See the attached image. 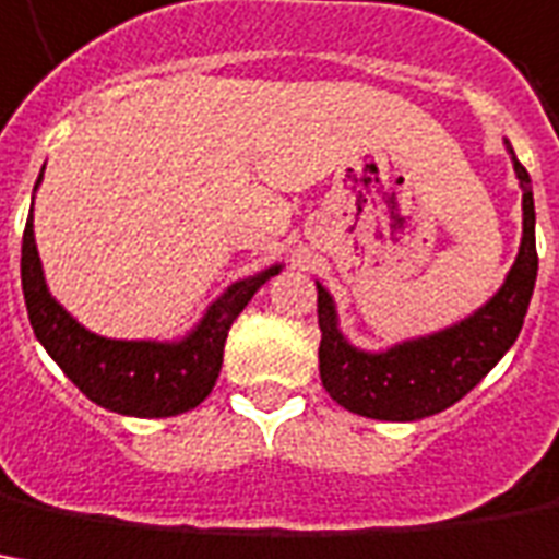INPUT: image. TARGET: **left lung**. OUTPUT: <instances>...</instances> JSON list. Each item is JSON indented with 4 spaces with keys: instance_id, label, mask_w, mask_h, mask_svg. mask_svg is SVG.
<instances>
[{
    "instance_id": "left-lung-1",
    "label": "left lung",
    "mask_w": 559,
    "mask_h": 559,
    "mask_svg": "<svg viewBox=\"0 0 559 559\" xmlns=\"http://www.w3.org/2000/svg\"><path fill=\"white\" fill-rule=\"evenodd\" d=\"M523 190V236L511 271L498 292L459 323L418 338L396 341L384 350H362L341 332L332 292L317 280L320 317V378L329 396L347 412L378 421H418L459 403L498 359L511 350L523 329L535 276V202L530 171L516 163L514 147L504 141Z\"/></svg>"
}]
</instances>
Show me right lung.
Masks as SVG:
<instances>
[{
    "label": "right lung",
    "mask_w": 559,
    "mask_h": 559,
    "mask_svg": "<svg viewBox=\"0 0 559 559\" xmlns=\"http://www.w3.org/2000/svg\"><path fill=\"white\" fill-rule=\"evenodd\" d=\"M45 171V166H43ZM43 175L36 178V190ZM283 264L242 276L205 307L200 323L171 341L107 338L79 323L48 292L43 261L33 236V205L21 246V286L36 338L92 403L131 418H168L200 406L212 393L224 359V341L242 307Z\"/></svg>",
    "instance_id": "1"
}]
</instances>
